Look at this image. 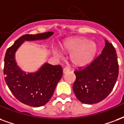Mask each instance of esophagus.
<instances>
[{
  "instance_id": "esophagus-1",
  "label": "esophagus",
  "mask_w": 124,
  "mask_h": 124,
  "mask_svg": "<svg viewBox=\"0 0 124 124\" xmlns=\"http://www.w3.org/2000/svg\"><path fill=\"white\" fill-rule=\"evenodd\" d=\"M69 71L70 69L68 68H67V67H66V68H64L63 69V73H64V74H66V73L69 72Z\"/></svg>"
}]
</instances>
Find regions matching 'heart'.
Here are the masks:
<instances>
[{
    "mask_svg": "<svg viewBox=\"0 0 124 124\" xmlns=\"http://www.w3.org/2000/svg\"><path fill=\"white\" fill-rule=\"evenodd\" d=\"M62 48L70 53L71 63L78 68L89 64L97 52V46L95 43L81 37L66 40L62 45Z\"/></svg>",
    "mask_w": 124,
    "mask_h": 124,
    "instance_id": "obj_1",
    "label": "heart"
}]
</instances>
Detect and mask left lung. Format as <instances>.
<instances>
[{
  "label": "left lung",
  "mask_w": 124,
  "mask_h": 124,
  "mask_svg": "<svg viewBox=\"0 0 124 124\" xmlns=\"http://www.w3.org/2000/svg\"><path fill=\"white\" fill-rule=\"evenodd\" d=\"M118 68L116 50L105 40L101 54L86 68L74 71L76 79L73 90L77 99L87 104L104 99L116 84Z\"/></svg>",
  "instance_id": "obj_1"
}]
</instances>
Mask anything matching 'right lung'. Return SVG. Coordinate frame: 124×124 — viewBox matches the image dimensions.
<instances>
[{"instance_id":"1","label":"right lung","mask_w":124,"mask_h":124,"mask_svg":"<svg viewBox=\"0 0 124 124\" xmlns=\"http://www.w3.org/2000/svg\"><path fill=\"white\" fill-rule=\"evenodd\" d=\"M52 31L36 35H23L7 49L4 57V75L9 89L17 99L33 107L46 104L53 96L58 82L62 78L61 66L44 64L38 71L27 73L20 69L16 62L15 54L25 41L43 40L52 36Z\"/></svg>"}]
</instances>
